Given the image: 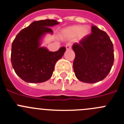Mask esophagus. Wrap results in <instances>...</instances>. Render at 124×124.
<instances>
[{
    "label": "esophagus",
    "mask_w": 124,
    "mask_h": 124,
    "mask_svg": "<svg viewBox=\"0 0 124 124\" xmlns=\"http://www.w3.org/2000/svg\"><path fill=\"white\" fill-rule=\"evenodd\" d=\"M71 46H72V44H71V43H68V44L66 45V50L71 49Z\"/></svg>",
    "instance_id": "34e87169"
}]
</instances>
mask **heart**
Masks as SVG:
<instances>
[{
	"instance_id": "heart-1",
	"label": "heart",
	"mask_w": 124,
	"mask_h": 124,
	"mask_svg": "<svg viewBox=\"0 0 124 124\" xmlns=\"http://www.w3.org/2000/svg\"><path fill=\"white\" fill-rule=\"evenodd\" d=\"M89 28L88 26L82 27L79 25L71 26L66 29V32L70 37H74L78 36L80 39L87 36L89 33Z\"/></svg>"
}]
</instances>
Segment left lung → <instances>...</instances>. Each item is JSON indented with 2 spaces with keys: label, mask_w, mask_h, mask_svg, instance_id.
<instances>
[{
  "label": "left lung",
  "mask_w": 124,
  "mask_h": 124,
  "mask_svg": "<svg viewBox=\"0 0 124 124\" xmlns=\"http://www.w3.org/2000/svg\"><path fill=\"white\" fill-rule=\"evenodd\" d=\"M92 33L72 45L75 52L73 68L76 78L83 82H98L108 75L114 63V47L108 35L96 26Z\"/></svg>",
  "instance_id": "1"
}]
</instances>
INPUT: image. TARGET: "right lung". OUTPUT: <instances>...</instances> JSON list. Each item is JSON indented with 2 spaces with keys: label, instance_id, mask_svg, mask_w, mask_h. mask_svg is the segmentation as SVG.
<instances>
[{
  "label": "right lung",
  "instance_id": "1",
  "mask_svg": "<svg viewBox=\"0 0 124 124\" xmlns=\"http://www.w3.org/2000/svg\"><path fill=\"white\" fill-rule=\"evenodd\" d=\"M58 23L54 20L34 21L16 36L12 42L11 62L15 72L24 81L41 83L52 77L54 64L63 56L66 47L49 52L39 47L40 40L44 34L53 32L50 26Z\"/></svg>",
  "mask_w": 124,
  "mask_h": 124
}]
</instances>
